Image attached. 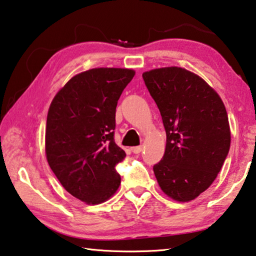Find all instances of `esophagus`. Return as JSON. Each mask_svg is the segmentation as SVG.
<instances>
[{"label": "esophagus", "mask_w": 256, "mask_h": 256, "mask_svg": "<svg viewBox=\"0 0 256 256\" xmlns=\"http://www.w3.org/2000/svg\"><path fill=\"white\" fill-rule=\"evenodd\" d=\"M142 150H143V148H142L141 146H133V148H131V151H132L133 153H136V154H138V153H140Z\"/></svg>", "instance_id": "esophagus-1"}]
</instances>
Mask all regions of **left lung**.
Returning <instances> with one entry per match:
<instances>
[{"label": "left lung", "instance_id": "obj_1", "mask_svg": "<svg viewBox=\"0 0 256 256\" xmlns=\"http://www.w3.org/2000/svg\"><path fill=\"white\" fill-rule=\"evenodd\" d=\"M166 133L164 156L153 166L166 196L190 202L210 186L228 154V116L220 95L196 74L180 67L143 72Z\"/></svg>", "mask_w": 256, "mask_h": 256}]
</instances>
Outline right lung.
<instances>
[{"instance_id": "add662e5", "label": "right lung", "mask_w": 256, "mask_h": 256, "mask_svg": "<svg viewBox=\"0 0 256 256\" xmlns=\"http://www.w3.org/2000/svg\"><path fill=\"white\" fill-rule=\"evenodd\" d=\"M136 72L94 68L74 76L50 104L46 156L67 192L88 205L112 197L120 184L115 166L126 156L114 141L120 94Z\"/></svg>"}]
</instances>
